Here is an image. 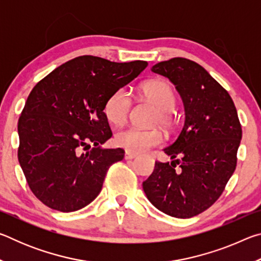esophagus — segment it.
I'll return each mask as SVG.
<instances>
[{
  "label": "esophagus",
  "instance_id": "obj_1",
  "mask_svg": "<svg viewBox=\"0 0 261 261\" xmlns=\"http://www.w3.org/2000/svg\"><path fill=\"white\" fill-rule=\"evenodd\" d=\"M136 156H137V154L129 152V151H125V154H124L125 160H132V159H135Z\"/></svg>",
  "mask_w": 261,
  "mask_h": 261
}]
</instances>
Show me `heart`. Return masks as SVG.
<instances>
[{
  "label": "heart",
  "mask_w": 261,
  "mask_h": 261,
  "mask_svg": "<svg viewBox=\"0 0 261 261\" xmlns=\"http://www.w3.org/2000/svg\"><path fill=\"white\" fill-rule=\"evenodd\" d=\"M141 94L148 102L155 106L158 113L153 124H160L167 130L174 126L173 109L175 108L176 95L169 84L162 81L146 83L141 86ZM132 107V99L125 88H118L108 96L103 106V113L107 120L115 125H121L127 120ZM163 141L161 131L158 129L143 130L129 126L115 135V144L132 153H141L158 146Z\"/></svg>",
  "instance_id": "heart-1"
}]
</instances>
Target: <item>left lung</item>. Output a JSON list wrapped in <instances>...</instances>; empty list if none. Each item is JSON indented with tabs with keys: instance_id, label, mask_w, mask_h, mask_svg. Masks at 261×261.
Listing matches in <instances>:
<instances>
[{
	"instance_id": "left-lung-1",
	"label": "left lung",
	"mask_w": 261,
	"mask_h": 261,
	"mask_svg": "<svg viewBox=\"0 0 261 261\" xmlns=\"http://www.w3.org/2000/svg\"><path fill=\"white\" fill-rule=\"evenodd\" d=\"M152 71L175 85L185 122L177 139L163 149L175 160L155 161L143 189L159 211L192 218L219 199L235 171L242 126L231 96L196 62L174 57L153 65Z\"/></svg>"
}]
</instances>
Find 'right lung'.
Returning a JSON list of instances; mask_svg holds the SVG:
<instances>
[{
  "label": "right lung",
  "instance_id": "right-lung-1",
  "mask_svg": "<svg viewBox=\"0 0 261 261\" xmlns=\"http://www.w3.org/2000/svg\"><path fill=\"white\" fill-rule=\"evenodd\" d=\"M146 67L84 55L33 87L18 120V161L42 204L68 213L98 197L109 167L124 158L122 148L100 146L113 136L105 102Z\"/></svg>",
  "mask_w": 261,
  "mask_h": 261
}]
</instances>
